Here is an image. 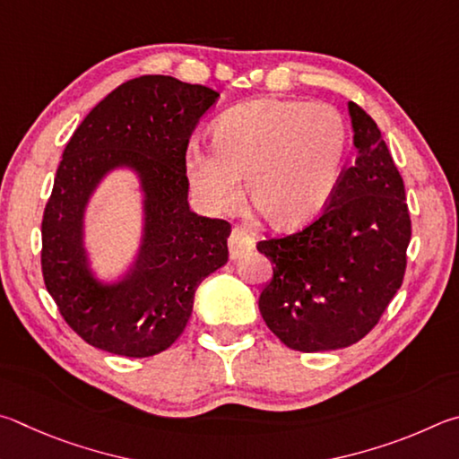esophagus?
Wrapping results in <instances>:
<instances>
[{
	"label": "esophagus",
	"mask_w": 459,
	"mask_h": 459,
	"mask_svg": "<svg viewBox=\"0 0 459 459\" xmlns=\"http://www.w3.org/2000/svg\"><path fill=\"white\" fill-rule=\"evenodd\" d=\"M228 247H230V258L239 260L246 252H250L254 247V239L250 234H246L244 230L236 228L228 238Z\"/></svg>",
	"instance_id": "esophagus-1"
}]
</instances>
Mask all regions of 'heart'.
I'll return each instance as SVG.
<instances>
[{"instance_id": "obj_1", "label": "heart", "mask_w": 459, "mask_h": 459, "mask_svg": "<svg viewBox=\"0 0 459 459\" xmlns=\"http://www.w3.org/2000/svg\"><path fill=\"white\" fill-rule=\"evenodd\" d=\"M213 149L189 144L185 175L207 212L234 209L239 177L272 228L294 231L323 215L349 159V128L328 104L252 100L213 123Z\"/></svg>"}]
</instances>
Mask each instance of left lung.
Segmentation results:
<instances>
[{
  "instance_id": "left-lung-1",
  "label": "left lung",
  "mask_w": 459,
  "mask_h": 459,
  "mask_svg": "<svg viewBox=\"0 0 459 459\" xmlns=\"http://www.w3.org/2000/svg\"><path fill=\"white\" fill-rule=\"evenodd\" d=\"M349 117L357 160L325 213L299 234L258 244L274 266L258 300L264 323L302 352L363 339L405 274L411 220L403 179L375 120L355 102Z\"/></svg>"
}]
</instances>
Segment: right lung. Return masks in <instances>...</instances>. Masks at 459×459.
I'll list each match as a JSON object with an SVG mask.
<instances>
[{
	"instance_id": "right-lung-1",
	"label": "right lung",
	"mask_w": 459,
	"mask_h": 459,
	"mask_svg": "<svg viewBox=\"0 0 459 459\" xmlns=\"http://www.w3.org/2000/svg\"><path fill=\"white\" fill-rule=\"evenodd\" d=\"M215 91L173 76L115 88L68 141L42 221L48 292L72 331L120 357H152L179 339L197 286L228 262L230 223L191 212L185 149ZM128 172L140 191V246L125 275L104 279L85 244L101 181Z\"/></svg>"
}]
</instances>
